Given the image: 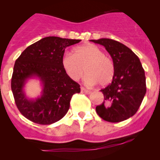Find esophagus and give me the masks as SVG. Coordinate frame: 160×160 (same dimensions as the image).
<instances>
[{
	"mask_svg": "<svg viewBox=\"0 0 160 160\" xmlns=\"http://www.w3.org/2000/svg\"><path fill=\"white\" fill-rule=\"evenodd\" d=\"M81 91H82V93H84V94H90V92H91L90 90H87V89L84 88V87H81Z\"/></svg>",
	"mask_w": 160,
	"mask_h": 160,
	"instance_id": "esophagus-1",
	"label": "esophagus"
}]
</instances>
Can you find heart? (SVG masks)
Listing matches in <instances>:
<instances>
[{
    "label": "heart",
    "mask_w": 160,
    "mask_h": 160,
    "mask_svg": "<svg viewBox=\"0 0 160 160\" xmlns=\"http://www.w3.org/2000/svg\"><path fill=\"white\" fill-rule=\"evenodd\" d=\"M62 66L73 81H78L84 72H87L85 82L90 86L99 83L100 86L105 87L111 82L114 76L112 59L91 43L77 46L73 49V53H64Z\"/></svg>",
    "instance_id": "obj_1"
}]
</instances>
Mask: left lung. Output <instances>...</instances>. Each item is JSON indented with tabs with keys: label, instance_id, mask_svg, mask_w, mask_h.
<instances>
[{
	"label": "left lung",
	"instance_id": "obj_1",
	"mask_svg": "<svg viewBox=\"0 0 160 160\" xmlns=\"http://www.w3.org/2000/svg\"><path fill=\"white\" fill-rule=\"evenodd\" d=\"M90 41L106 48L114 66V78L101 90L104 101L96 107V112L107 122L124 121L137 112L146 94V77L140 60L131 49L117 41L109 38Z\"/></svg>",
	"mask_w": 160,
	"mask_h": 160
}]
</instances>
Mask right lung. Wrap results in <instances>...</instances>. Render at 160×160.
<instances>
[{"instance_id": "add662e5", "label": "right lung", "mask_w": 160, "mask_h": 160, "mask_svg": "<svg viewBox=\"0 0 160 160\" xmlns=\"http://www.w3.org/2000/svg\"><path fill=\"white\" fill-rule=\"evenodd\" d=\"M81 40L46 37L32 44L20 55L13 67L11 88L22 115L35 123L49 125L62 119L70 108L73 94L80 93V86L65 73L62 58L65 49ZM38 78L41 95L29 99L24 92L28 80Z\"/></svg>"}]
</instances>
